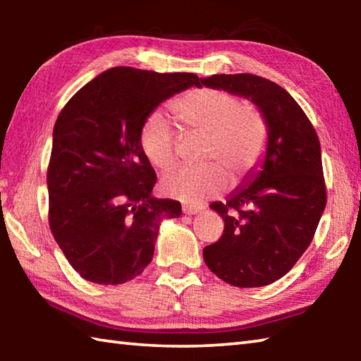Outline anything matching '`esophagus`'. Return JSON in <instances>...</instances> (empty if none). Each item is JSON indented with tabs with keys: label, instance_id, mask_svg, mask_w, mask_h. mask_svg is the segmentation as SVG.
Wrapping results in <instances>:
<instances>
[{
	"label": "esophagus",
	"instance_id": "esophagus-1",
	"mask_svg": "<svg viewBox=\"0 0 361 361\" xmlns=\"http://www.w3.org/2000/svg\"><path fill=\"white\" fill-rule=\"evenodd\" d=\"M199 212H202L200 207H192V205L183 207V213H185V215H195V213H199Z\"/></svg>",
	"mask_w": 361,
	"mask_h": 361
}]
</instances>
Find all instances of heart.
Instances as JSON below:
<instances>
[{
    "label": "heart",
    "instance_id": "b5f03b06",
    "mask_svg": "<svg viewBox=\"0 0 361 361\" xmlns=\"http://www.w3.org/2000/svg\"><path fill=\"white\" fill-rule=\"evenodd\" d=\"M172 111L188 132L207 135L204 166L178 167L164 175L162 191L181 202L200 204L219 194L226 175L240 181L258 166L267 142L262 114L239 97L218 89L189 90L172 103ZM140 148L157 169L176 161V132L161 113H152L140 129Z\"/></svg>",
    "mask_w": 361,
    "mask_h": 361
}]
</instances>
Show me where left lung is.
<instances>
[{"label":"left lung","mask_w":361,"mask_h":361,"mask_svg":"<svg viewBox=\"0 0 361 361\" xmlns=\"http://www.w3.org/2000/svg\"><path fill=\"white\" fill-rule=\"evenodd\" d=\"M200 82L248 99L267 124L259 170L253 169L224 204L210 205L224 219V231L204 248L205 264L223 282L264 286L296 264L325 210L319 137L296 100L269 79L239 73L200 78Z\"/></svg>","instance_id":"8db88e82"}]
</instances>
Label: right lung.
<instances>
[{
  "label": "right lung",
  "instance_id": "add662e5",
  "mask_svg": "<svg viewBox=\"0 0 361 361\" xmlns=\"http://www.w3.org/2000/svg\"><path fill=\"white\" fill-rule=\"evenodd\" d=\"M192 85V73L114 66L60 111L47 169L49 226L89 282L119 285L140 276L162 219L181 215L180 202L151 195L157 176L140 148V129L164 100Z\"/></svg>",
  "mask_w": 361,
  "mask_h": 361
}]
</instances>
